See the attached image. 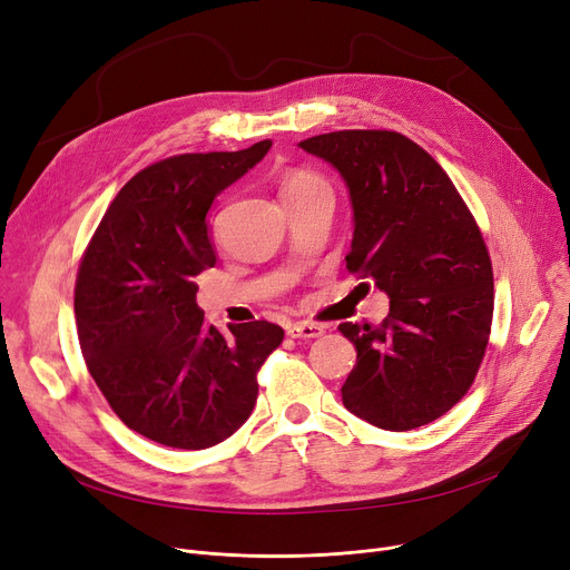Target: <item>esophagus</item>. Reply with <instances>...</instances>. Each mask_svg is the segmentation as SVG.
<instances>
[{"label": "esophagus", "instance_id": "esophagus-1", "mask_svg": "<svg viewBox=\"0 0 570 570\" xmlns=\"http://www.w3.org/2000/svg\"><path fill=\"white\" fill-rule=\"evenodd\" d=\"M288 335L293 340H316L323 335V325H316V323H309V321H297L288 327Z\"/></svg>", "mask_w": 570, "mask_h": 570}]
</instances>
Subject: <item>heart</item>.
Returning <instances> with one entry per match:
<instances>
[{
    "instance_id": "obj_1",
    "label": "heart",
    "mask_w": 570,
    "mask_h": 570,
    "mask_svg": "<svg viewBox=\"0 0 570 570\" xmlns=\"http://www.w3.org/2000/svg\"><path fill=\"white\" fill-rule=\"evenodd\" d=\"M318 187H325V185H323V179H321L316 173L303 170V168H295V170L286 173V177H284V183H282V198L305 194V191H312V189H318Z\"/></svg>"
}]
</instances>
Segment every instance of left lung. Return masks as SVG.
I'll list each match as a JSON object with an SVG mask.
<instances>
[{
  "instance_id": "obj_1",
  "label": "left lung",
  "mask_w": 570,
  "mask_h": 570,
  "mask_svg": "<svg viewBox=\"0 0 570 570\" xmlns=\"http://www.w3.org/2000/svg\"><path fill=\"white\" fill-rule=\"evenodd\" d=\"M301 147L348 187V273L391 297L381 325H340L357 351L342 402L381 430L423 428L466 395L488 348L494 277L481 228L445 170L397 131H333Z\"/></svg>"
}]
</instances>
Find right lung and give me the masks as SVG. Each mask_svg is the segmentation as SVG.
<instances>
[{"instance_id": "1", "label": "right lung", "mask_w": 570, "mask_h": 570, "mask_svg": "<svg viewBox=\"0 0 570 570\" xmlns=\"http://www.w3.org/2000/svg\"><path fill=\"white\" fill-rule=\"evenodd\" d=\"M273 147L177 155L119 189L85 249L76 279L78 340L89 374L129 430L203 451L252 415L256 374L284 331L228 325L196 305V277L217 263L207 209Z\"/></svg>"}]
</instances>
